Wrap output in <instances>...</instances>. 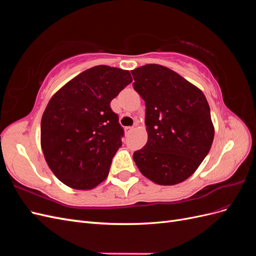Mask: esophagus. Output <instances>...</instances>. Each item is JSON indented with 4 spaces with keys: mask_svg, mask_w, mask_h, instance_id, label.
Masks as SVG:
<instances>
[{
    "mask_svg": "<svg viewBox=\"0 0 256 256\" xmlns=\"http://www.w3.org/2000/svg\"><path fill=\"white\" fill-rule=\"evenodd\" d=\"M134 130V127H125V132L128 134L129 132H131V131Z\"/></svg>",
    "mask_w": 256,
    "mask_h": 256,
    "instance_id": "34e87169",
    "label": "esophagus"
}]
</instances>
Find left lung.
<instances>
[{
	"instance_id": "1",
	"label": "left lung",
	"mask_w": 256,
	"mask_h": 256,
	"mask_svg": "<svg viewBox=\"0 0 256 256\" xmlns=\"http://www.w3.org/2000/svg\"><path fill=\"white\" fill-rule=\"evenodd\" d=\"M146 106L148 140L134 154L140 172L158 184L189 178L210 150L214 129L203 92L168 67L148 64L131 72Z\"/></svg>"
}]
</instances>
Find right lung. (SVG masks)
Wrapping results in <instances>:
<instances>
[{
	"instance_id": "right-lung-1",
	"label": "right lung",
	"mask_w": 256,
	"mask_h": 256,
	"mask_svg": "<svg viewBox=\"0 0 256 256\" xmlns=\"http://www.w3.org/2000/svg\"><path fill=\"white\" fill-rule=\"evenodd\" d=\"M131 82L128 70L99 65L50 99L42 118V150L51 171L68 187L90 190L109 174L124 136L110 104Z\"/></svg>"
}]
</instances>
